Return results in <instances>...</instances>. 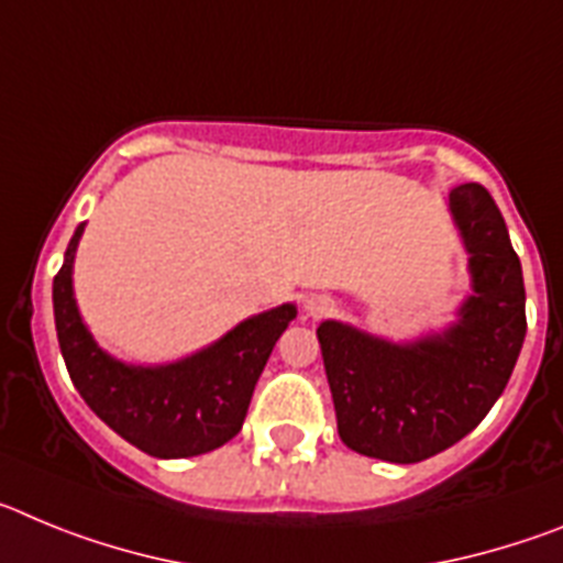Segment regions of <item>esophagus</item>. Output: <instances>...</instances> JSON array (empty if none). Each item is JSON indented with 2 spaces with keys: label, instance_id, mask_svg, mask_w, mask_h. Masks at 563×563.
Segmentation results:
<instances>
[{
  "label": "esophagus",
  "instance_id": "esophagus-1",
  "mask_svg": "<svg viewBox=\"0 0 563 563\" xmlns=\"http://www.w3.org/2000/svg\"><path fill=\"white\" fill-rule=\"evenodd\" d=\"M307 310H310V316L321 318V316H327V312L332 310V305L327 301V298H312L310 305H307Z\"/></svg>",
  "mask_w": 563,
  "mask_h": 563
}]
</instances>
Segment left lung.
<instances>
[{
	"label": "left lung",
	"mask_w": 563,
	"mask_h": 563,
	"mask_svg": "<svg viewBox=\"0 0 563 563\" xmlns=\"http://www.w3.org/2000/svg\"><path fill=\"white\" fill-rule=\"evenodd\" d=\"M451 213L474 273L460 324L415 346L335 321L316 330L338 434L372 460L411 465L471 434L505 391L525 343V278L494 197L465 183L451 191Z\"/></svg>",
	"instance_id": "8db88e82"
}]
</instances>
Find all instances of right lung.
<instances>
[{
	"label": "right lung",
	"instance_id": "1",
	"mask_svg": "<svg viewBox=\"0 0 563 563\" xmlns=\"http://www.w3.org/2000/svg\"><path fill=\"white\" fill-rule=\"evenodd\" d=\"M84 225L53 278L58 346L69 380L114 434L148 456L183 460L220 449L239 434L253 386L296 307L285 305L251 318L200 355L161 369L112 361L89 338L73 301V253Z\"/></svg>",
	"mask_w": 563,
	"mask_h": 563
}]
</instances>
